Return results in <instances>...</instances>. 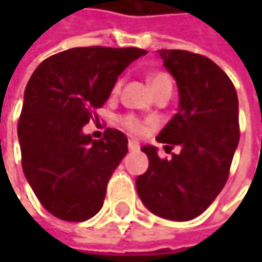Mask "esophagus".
I'll return each instance as SVG.
<instances>
[{"label":"esophagus","instance_id":"1","mask_svg":"<svg viewBox=\"0 0 262 262\" xmlns=\"http://www.w3.org/2000/svg\"><path fill=\"white\" fill-rule=\"evenodd\" d=\"M129 150L130 151H136V150H139V144L136 142V141H129Z\"/></svg>","mask_w":262,"mask_h":262}]
</instances>
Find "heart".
Listing matches in <instances>:
<instances>
[{
  "label": "heart",
  "mask_w": 262,
  "mask_h": 262,
  "mask_svg": "<svg viewBox=\"0 0 262 262\" xmlns=\"http://www.w3.org/2000/svg\"><path fill=\"white\" fill-rule=\"evenodd\" d=\"M148 83H150L151 89L155 91L156 88H159V86H162V84L171 83V80H170V77H168L167 74H161V73H158V74H151V76L148 77ZM120 86H121V81H117V83H115V86H114V91L117 92V91L120 89ZM123 123H124V126H126L127 129H130L132 132H136V133L142 132V126H141V123H139L138 120H135L133 117H127V118H124V120H123Z\"/></svg>",
  "instance_id": "obj_1"
}]
</instances>
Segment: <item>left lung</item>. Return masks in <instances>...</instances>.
<instances>
[{
    "instance_id": "8db88e82",
    "label": "left lung",
    "mask_w": 262,
    "mask_h": 262,
    "mask_svg": "<svg viewBox=\"0 0 262 262\" xmlns=\"http://www.w3.org/2000/svg\"><path fill=\"white\" fill-rule=\"evenodd\" d=\"M158 54L176 80L179 107L156 139L179 145L181 153L167 161L155 145H144L148 168L136 178V191L155 215L188 222L214 202L228 181L239 141L238 97L211 59L183 50Z\"/></svg>"
}]
</instances>
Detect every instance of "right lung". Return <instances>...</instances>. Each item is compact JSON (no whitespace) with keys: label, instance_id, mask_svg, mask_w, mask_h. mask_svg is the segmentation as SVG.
<instances>
[{"label":"right lung","instance_id":"add662e5","mask_svg":"<svg viewBox=\"0 0 262 262\" xmlns=\"http://www.w3.org/2000/svg\"><path fill=\"white\" fill-rule=\"evenodd\" d=\"M147 54L139 48H71L43 60L24 92L18 123L23 170L42 206L65 222H84L103 206L106 186L127 155L123 132L100 141L83 127L118 76Z\"/></svg>","mask_w":262,"mask_h":262}]
</instances>
